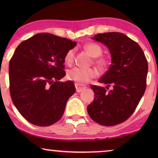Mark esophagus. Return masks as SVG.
<instances>
[{"label":"esophagus","instance_id":"obj_1","mask_svg":"<svg viewBox=\"0 0 158 158\" xmlns=\"http://www.w3.org/2000/svg\"><path fill=\"white\" fill-rule=\"evenodd\" d=\"M75 88H76V91L77 93H80V92L83 91V90H85L86 88V86L80 85V84H77V83H75Z\"/></svg>","mask_w":158,"mask_h":158}]
</instances>
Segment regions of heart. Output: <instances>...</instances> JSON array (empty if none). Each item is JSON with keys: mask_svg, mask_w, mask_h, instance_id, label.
<instances>
[{"mask_svg": "<svg viewBox=\"0 0 158 158\" xmlns=\"http://www.w3.org/2000/svg\"><path fill=\"white\" fill-rule=\"evenodd\" d=\"M84 49L93 57H98L102 53V49L96 43H88L84 46ZM75 51L74 49H70L64 55V62L68 65L73 63L75 59ZM94 62L100 69H104L109 64L108 60L104 57L96 58ZM97 75V71L94 68H74L68 71L67 77L69 80L76 82L77 84L83 85L88 83L90 80L94 78Z\"/></svg>", "mask_w": 158, "mask_h": 158, "instance_id": "1", "label": "heart"}]
</instances>
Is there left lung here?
Segmentation results:
<instances>
[{"mask_svg":"<svg viewBox=\"0 0 158 158\" xmlns=\"http://www.w3.org/2000/svg\"><path fill=\"white\" fill-rule=\"evenodd\" d=\"M93 40L105 44L111 55L109 70L99 79L106 87L92 85L95 94L87 111L94 122L114 126L130 117L146 89L148 64L139 44L118 32L98 34ZM112 89L106 91L108 87Z\"/></svg>","mask_w":158,"mask_h":158,"instance_id":"8db88e82","label":"left lung"}]
</instances>
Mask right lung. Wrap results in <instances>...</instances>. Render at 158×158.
I'll return each instance as SVG.
<instances>
[{"label":"right lung","mask_w":158,"mask_h":158,"mask_svg":"<svg viewBox=\"0 0 158 158\" xmlns=\"http://www.w3.org/2000/svg\"><path fill=\"white\" fill-rule=\"evenodd\" d=\"M76 42L49 33H40L17 47L9 62L10 94L21 116L40 127L58 122L67 101L75 92L64 75V55Z\"/></svg>","instance_id":"add662e5"}]
</instances>
